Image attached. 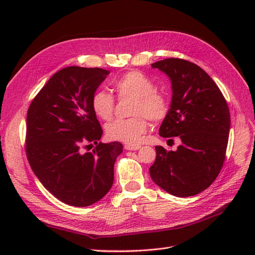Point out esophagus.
<instances>
[{"label": "esophagus", "mask_w": 255, "mask_h": 255, "mask_svg": "<svg viewBox=\"0 0 255 255\" xmlns=\"http://www.w3.org/2000/svg\"><path fill=\"white\" fill-rule=\"evenodd\" d=\"M141 146L139 144H125V149L126 150H129V151H136V150H139Z\"/></svg>", "instance_id": "obj_1"}]
</instances>
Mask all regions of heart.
<instances>
[{
    "mask_svg": "<svg viewBox=\"0 0 255 255\" xmlns=\"http://www.w3.org/2000/svg\"><path fill=\"white\" fill-rule=\"evenodd\" d=\"M119 99L133 98L129 115L127 119H117L105 127L110 140L136 144L149 129V120L159 122L169 113V99L159 90L154 89L150 78L139 71L127 72L114 82ZM90 105L98 118L110 121L115 112V99L106 90L99 89L91 97Z\"/></svg>",
    "mask_w": 255,
    "mask_h": 255,
    "instance_id": "heart-1",
    "label": "heart"
}]
</instances>
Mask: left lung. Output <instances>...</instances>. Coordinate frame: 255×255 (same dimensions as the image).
<instances>
[{"mask_svg": "<svg viewBox=\"0 0 255 255\" xmlns=\"http://www.w3.org/2000/svg\"><path fill=\"white\" fill-rule=\"evenodd\" d=\"M152 67L170 78L173 91L159 136H177L182 143L176 151L155 146L151 179L172 196L198 195L217 179L225 163L231 125L229 106L216 83L196 64L171 57Z\"/></svg>", "mask_w": 255, "mask_h": 255, "instance_id": "1", "label": "left lung"}]
</instances>
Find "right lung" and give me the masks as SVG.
I'll use <instances>...</instances> for the list:
<instances>
[{"label": "right lung", "mask_w": 255, "mask_h": 255, "mask_svg": "<svg viewBox=\"0 0 255 255\" xmlns=\"http://www.w3.org/2000/svg\"><path fill=\"white\" fill-rule=\"evenodd\" d=\"M110 71L67 67L54 74L29 104L25 152L30 168L59 201L85 207L113 186L118 141L99 142L103 134L90 101ZM92 144L91 152L82 149Z\"/></svg>", "instance_id": "add662e5"}]
</instances>
